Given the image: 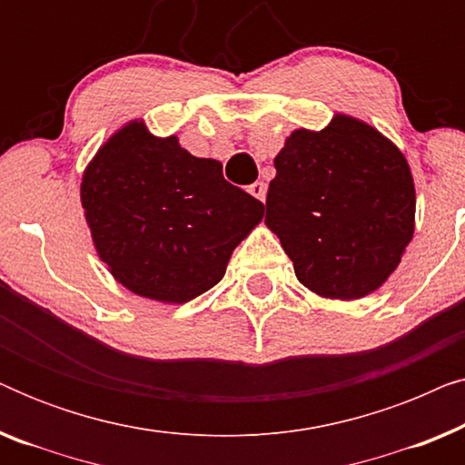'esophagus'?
<instances>
[{
  "mask_svg": "<svg viewBox=\"0 0 465 465\" xmlns=\"http://www.w3.org/2000/svg\"><path fill=\"white\" fill-rule=\"evenodd\" d=\"M247 190H250V194L256 196L258 201H264L266 199V183L264 182H253Z\"/></svg>",
  "mask_w": 465,
  "mask_h": 465,
  "instance_id": "obj_1",
  "label": "esophagus"
}]
</instances>
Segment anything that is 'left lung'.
<instances>
[{
	"label": "left lung",
	"instance_id": "left-lung-1",
	"mask_svg": "<svg viewBox=\"0 0 465 465\" xmlns=\"http://www.w3.org/2000/svg\"><path fill=\"white\" fill-rule=\"evenodd\" d=\"M266 226L294 262L298 282L326 298H361L396 271L415 228L409 163L360 120L298 129L275 156Z\"/></svg>",
	"mask_w": 465,
	"mask_h": 465
}]
</instances>
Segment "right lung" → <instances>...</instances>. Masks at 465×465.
Segmentation results:
<instances>
[{
	"label": "right lung",
	"mask_w": 465,
	"mask_h": 465,
	"mask_svg": "<svg viewBox=\"0 0 465 465\" xmlns=\"http://www.w3.org/2000/svg\"><path fill=\"white\" fill-rule=\"evenodd\" d=\"M82 207L112 275L139 296L188 302L224 277L264 205L228 183L222 164L142 123L118 131L82 177Z\"/></svg>",
	"instance_id": "obj_1"
}]
</instances>
